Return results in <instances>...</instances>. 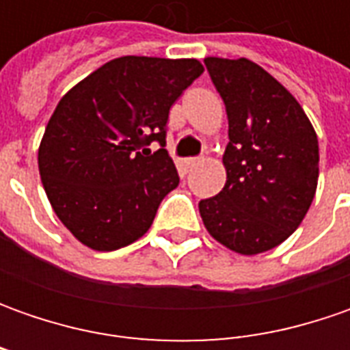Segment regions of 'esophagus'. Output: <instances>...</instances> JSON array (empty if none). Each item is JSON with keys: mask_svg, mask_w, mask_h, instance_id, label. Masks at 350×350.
Returning a JSON list of instances; mask_svg holds the SVG:
<instances>
[{"mask_svg": "<svg viewBox=\"0 0 350 350\" xmlns=\"http://www.w3.org/2000/svg\"><path fill=\"white\" fill-rule=\"evenodd\" d=\"M200 161H202L200 157H187V159H185V167H187V169L195 167V165H198Z\"/></svg>", "mask_w": 350, "mask_h": 350, "instance_id": "obj_1", "label": "esophagus"}]
</instances>
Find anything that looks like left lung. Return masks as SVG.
Masks as SVG:
<instances>
[{"instance_id":"1","label":"left lung","mask_w":350,"mask_h":350,"mask_svg":"<svg viewBox=\"0 0 350 350\" xmlns=\"http://www.w3.org/2000/svg\"><path fill=\"white\" fill-rule=\"evenodd\" d=\"M228 113L226 185L198 210L208 234L259 255L296 232L316 196L317 134L294 95L247 58H204Z\"/></svg>"}]
</instances>
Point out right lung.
<instances>
[{"label": "right lung", "mask_w": 350, "mask_h": 350, "mask_svg": "<svg viewBox=\"0 0 350 350\" xmlns=\"http://www.w3.org/2000/svg\"><path fill=\"white\" fill-rule=\"evenodd\" d=\"M204 72L195 58L122 56L75 83L38 146V171L60 222L79 243L115 251L150 230L179 185L165 146L169 109ZM159 141L152 152L146 145Z\"/></svg>", "instance_id": "add662e5"}]
</instances>
